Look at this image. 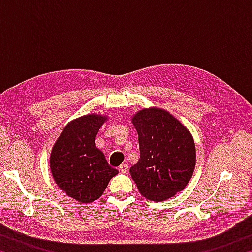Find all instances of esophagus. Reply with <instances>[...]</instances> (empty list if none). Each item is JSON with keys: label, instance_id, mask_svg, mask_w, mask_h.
<instances>
[{"label": "esophagus", "instance_id": "34e87169", "mask_svg": "<svg viewBox=\"0 0 252 252\" xmlns=\"http://www.w3.org/2000/svg\"><path fill=\"white\" fill-rule=\"evenodd\" d=\"M119 170H120V172L122 173H126L127 170H129V167H127L126 163H122L120 167H119Z\"/></svg>", "mask_w": 252, "mask_h": 252}]
</instances>
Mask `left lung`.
Returning <instances> with one entry per match:
<instances>
[{"instance_id": "obj_1", "label": "left lung", "mask_w": 252, "mask_h": 252, "mask_svg": "<svg viewBox=\"0 0 252 252\" xmlns=\"http://www.w3.org/2000/svg\"><path fill=\"white\" fill-rule=\"evenodd\" d=\"M139 135L140 159L131 177L144 198L164 201L183 190L195 167V146L186 126L167 110L144 108L131 117Z\"/></svg>"}]
</instances>
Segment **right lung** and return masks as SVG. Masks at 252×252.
Returning a JSON list of instances; mask_svg holds the SVG:
<instances>
[{
	"label": "right lung",
	"mask_w": 252,
	"mask_h": 252,
	"mask_svg": "<svg viewBox=\"0 0 252 252\" xmlns=\"http://www.w3.org/2000/svg\"><path fill=\"white\" fill-rule=\"evenodd\" d=\"M106 120L108 117L96 113L76 118L64 126L52 147L50 169L54 181L67 197L79 202L99 199L119 173L95 146V136Z\"/></svg>",
	"instance_id": "add662e5"
}]
</instances>
